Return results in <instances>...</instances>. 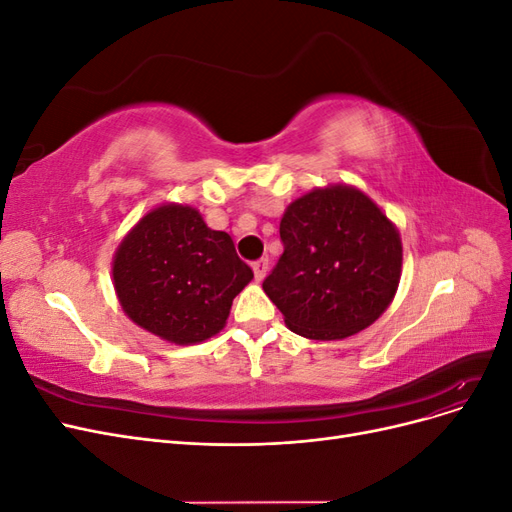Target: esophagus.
<instances>
[{
	"label": "esophagus",
	"mask_w": 512,
	"mask_h": 512,
	"mask_svg": "<svg viewBox=\"0 0 512 512\" xmlns=\"http://www.w3.org/2000/svg\"><path fill=\"white\" fill-rule=\"evenodd\" d=\"M252 269H254L256 282H262V280H265L267 271H269V258H258V260L254 262V265H252Z\"/></svg>",
	"instance_id": "obj_1"
}]
</instances>
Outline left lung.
Here are the masks:
<instances>
[{
	"label": "left lung",
	"instance_id": "1",
	"mask_svg": "<svg viewBox=\"0 0 512 512\" xmlns=\"http://www.w3.org/2000/svg\"><path fill=\"white\" fill-rule=\"evenodd\" d=\"M280 237L284 254L262 290L292 333L344 339L391 305L404 260L399 230L361 190L339 183L292 200Z\"/></svg>",
	"mask_w": 512,
	"mask_h": 512
}]
</instances>
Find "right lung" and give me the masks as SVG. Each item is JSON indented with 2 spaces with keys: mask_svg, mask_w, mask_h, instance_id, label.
Masks as SVG:
<instances>
[{
  "mask_svg": "<svg viewBox=\"0 0 512 512\" xmlns=\"http://www.w3.org/2000/svg\"><path fill=\"white\" fill-rule=\"evenodd\" d=\"M228 232L190 205L151 209L113 258L117 299L132 322L177 346L218 335L232 299L252 282Z\"/></svg>",
  "mask_w": 512,
  "mask_h": 512,
  "instance_id": "right-lung-1",
  "label": "right lung"
}]
</instances>
